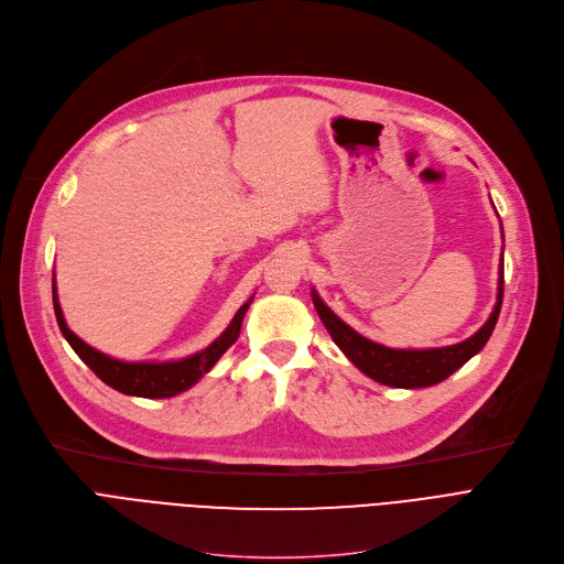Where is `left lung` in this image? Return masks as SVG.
Instances as JSON below:
<instances>
[{"label": "left lung", "mask_w": 564, "mask_h": 564, "mask_svg": "<svg viewBox=\"0 0 564 564\" xmlns=\"http://www.w3.org/2000/svg\"><path fill=\"white\" fill-rule=\"evenodd\" d=\"M313 304L324 322L326 330L335 340V345L343 349V354L362 371L369 379L379 381L390 388H429L444 379L452 377L456 369H460L471 356H476L497 326L501 304H503V256L499 268V292L492 315L465 343L440 347V349H390L379 343H371L360 333H356L349 324L337 317L324 302L319 294L313 290Z\"/></svg>", "instance_id": "left-lung-1"}]
</instances>
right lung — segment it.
I'll return each instance as SVG.
<instances>
[{
    "mask_svg": "<svg viewBox=\"0 0 564 564\" xmlns=\"http://www.w3.org/2000/svg\"><path fill=\"white\" fill-rule=\"evenodd\" d=\"M52 294H54V313H56L58 328H61L65 340L69 343V347L74 349V354H77L112 390H118L129 397H144V399H167V397H176V394L185 392L187 388H193L204 377V373H208L213 369V365L221 358V354L238 340L242 317L253 299V296L249 299V302L236 313V317L231 319L227 330H224L217 340L210 343L204 351L181 358V360H167V362H156V360L127 362V360L110 358V356L97 351L95 347L86 345L79 335H74L69 330V326L65 324V317H63V311L58 304L56 281L52 285Z\"/></svg>",
    "mask_w": 564,
    "mask_h": 564,
    "instance_id": "add662e5",
    "label": "right lung"
}]
</instances>
